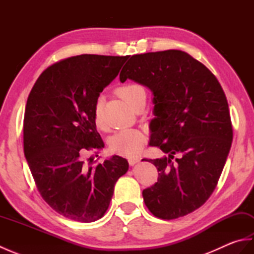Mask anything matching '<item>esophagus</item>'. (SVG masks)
Instances as JSON below:
<instances>
[{"instance_id": "1", "label": "esophagus", "mask_w": 254, "mask_h": 254, "mask_svg": "<svg viewBox=\"0 0 254 254\" xmlns=\"http://www.w3.org/2000/svg\"><path fill=\"white\" fill-rule=\"evenodd\" d=\"M139 161V158H137V157H131V158H128V164H130L131 166H134V165H136L137 163Z\"/></svg>"}]
</instances>
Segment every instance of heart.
<instances>
[{
  "mask_svg": "<svg viewBox=\"0 0 254 254\" xmlns=\"http://www.w3.org/2000/svg\"><path fill=\"white\" fill-rule=\"evenodd\" d=\"M118 93L131 107H133L141 97L145 96L144 88L136 84L124 85L118 89ZM102 105H104V101L101 97H99L96 100L94 107V121L99 128L105 127ZM146 142L147 137L142 131L135 130V128H127V130L118 132L110 138L109 147L112 153L118 155L135 156L143 149Z\"/></svg>",
  "mask_w": 254,
  "mask_h": 254,
  "instance_id": "heart-1",
  "label": "heart"
}]
</instances>
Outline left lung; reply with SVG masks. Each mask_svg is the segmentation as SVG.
Segmentation results:
<instances>
[{"instance_id": "left-lung-1", "label": "left lung", "mask_w": 254, "mask_h": 254, "mask_svg": "<svg viewBox=\"0 0 254 254\" xmlns=\"http://www.w3.org/2000/svg\"><path fill=\"white\" fill-rule=\"evenodd\" d=\"M153 94L149 145L166 156L147 159L159 172L145 189L154 216L175 219L201 207L213 193L233 142L228 102L209 69L180 50L132 56L120 73Z\"/></svg>"}]
</instances>
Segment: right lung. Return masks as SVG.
<instances>
[{"label": "right lung", "instance_id": "right-lung-1", "mask_svg": "<svg viewBox=\"0 0 254 254\" xmlns=\"http://www.w3.org/2000/svg\"><path fill=\"white\" fill-rule=\"evenodd\" d=\"M127 58L65 59L41 73L27 99L24 153L38 191L56 212L76 222L104 216L116 182L128 169L127 160L117 155L102 164L85 158L105 146L94 107Z\"/></svg>", "mask_w": 254, "mask_h": 254}]
</instances>
